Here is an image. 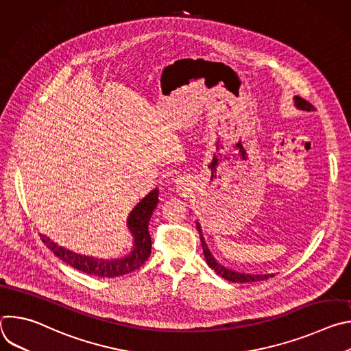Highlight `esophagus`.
<instances>
[{
	"mask_svg": "<svg viewBox=\"0 0 351 351\" xmlns=\"http://www.w3.org/2000/svg\"><path fill=\"white\" fill-rule=\"evenodd\" d=\"M184 184H186V179H184V178H178V179H176V186H178L179 189H182Z\"/></svg>",
	"mask_w": 351,
	"mask_h": 351,
	"instance_id": "obj_1",
	"label": "esophagus"
}]
</instances>
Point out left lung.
Masks as SVG:
<instances>
[{"label":"left lung","mask_w":351,"mask_h":351,"mask_svg":"<svg viewBox=\"0 0 351 351\" xmlns=\"http://www.w3.org/2000/svg\"><path fill=\"white\" fill-rule=\"evenodd\" d=\"M294 101H295V106L297 108L300 110H304V111H314L315 107L308 103L307 99L302 98L295 95L294 97ZM197 229H198V233H199V240H202V244H203V250H204V256H206V261L207 264L210 265V268H213L219 276L225 278L226 280L229 282H234V283H247V282H258V280H265L274 275H248V274H240V272H234V271H230V269H226L225 267H222L221 264L217 263V260L213 257V254L210 253V250L204 241V236H203V232H202V228H199L198 222H197Z\"/></svg>","instance_id":"obj_1"}]
</instances>
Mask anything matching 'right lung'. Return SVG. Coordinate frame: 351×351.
<instances>
[{
  "mask_svg": "<svg viewBox=\"0 0 351 351\" xmlns=\"http://www.w3.org/2000/svg\"><path fill=\"white\" fill-rule=\"evenodd\" d=\"M158 204V190L154 189L148 193L141 202L133 208L128 218V228L134 237L133 252L122 260H98L87 256H80L69 250L60 247L47 236L40 234L43 243L64 263L69 264L77 271L87 275L99 278H115L126 275L134 269H138L152 253V237L148 233V222L153 211Z\"/></svg>",
  "mask_w": 351,
  "mask_h": 351,
  "instance_id": "1",
  "label": "right lung"
}]
</instances>
